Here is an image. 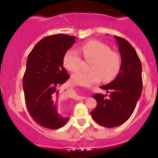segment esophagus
I'll return each instance as SVG.
<instances>
[{"mask_svg":"<svg viewBox=\"0 0 158 158\" xmlns=\"http://www.w3.org/2000/svg\"><path fill=\"white\" fill-rule=\"evenodd\" d=\"M82 98H85V97H82Z\"/></svg>","mask_w":158,"mask_h":158,"instance_id":"34e87169","label":"esophagus"}]
</instances>
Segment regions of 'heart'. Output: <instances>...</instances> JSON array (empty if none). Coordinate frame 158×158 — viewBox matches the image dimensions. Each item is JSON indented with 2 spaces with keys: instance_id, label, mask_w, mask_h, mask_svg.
Returning <instances> with one entry per match:
<instances>
[{
  "instance_id": "b5f03b06",
  "label": "heart",
  "mask_w": 158,
  "mask_h": 158,
  "mask_svg": "<svg viewBox=\"0 0 158 158\" xmlns=\"http://www.w3.org/2000/svg\"><path fill=\"white\" fill-rule=\"evenodd\" d=\"M80 51L86 60H91L88 72L78 71L71 77L72 81L77 85L90 86L103 81L109 82L119 73L122 60L120 55L111 51L110 47L97 40L88 41L80 47ZM82 58L74 49H69L63 57V65L71 72L80 68Z\"/></svg>"
}]
</instances>
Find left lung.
I'll return each mask as SVG.
<instances>
[{"label":"left lung","mask_w":158,"mask_h":158,"mask_svg":"<svg viewBox=\"0 0 158 158\" xmlns=\"http://www.w3.org/2000/svg\"><path fill=\"white\" fill-rule=\"evenodd\" d=\"M114 36L122 57L120 71L113 81L100 87L109 93V98L94 94L97 106L90 112L95 122L107 128L120 126L129 119L142 90V64L137 52L128 41Z\"/></svg>","instance_id":"1"}]
</instances>
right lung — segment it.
Returning a JSON list of instances; mask_svg holds the SVG:
<instances>
[{
  "instance_id": "1",
  "label": "right lung",
  "mask_w": 158,
  "mask_h": 158,
  "mask_svg": "<svg viewBox=\"0 0 158 158\" xmlns=\"http://www.w3.org/2000/svg\"><path fill=\"white\" fill-rule=\"evenodd\" d=\"M75 38L62 34L45 36L28 56L23 77L26 106L33 119L45 128H61L69 119L58 114L57 103L62 97L60 86L70 77L63 57Z\"/></svg>"
}]
</instances>
